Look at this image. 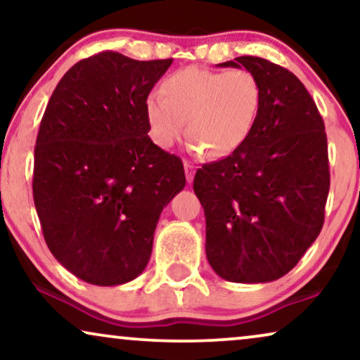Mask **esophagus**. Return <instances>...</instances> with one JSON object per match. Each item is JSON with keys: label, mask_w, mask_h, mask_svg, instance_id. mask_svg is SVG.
Returning a JSON list of instances; mask_svg holds the SVG:
<instances>
[{"label": "esophagus", "mask_w": 360, "mask_h": 360, "mask_svg": "<svg viewBox=\"0 0 360 360\" xmlns=\"http://www.w3.org/2000/svg\"><path fill=\"white\" fill-rule=\"evenodd\" d=\"M185 167V175H186V180H188V184L193 181V176H195V167L190 164V162H185L184 164Z\"/></svg>", "instance_id": "esophagus-1"}]
</instances>
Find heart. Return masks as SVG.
<instances>
[{
  "mask_svg": "<svg viewBox=\"0 0 360 360\" xmlns=\"http://www.w3.org/2000/svg\"><path fill=\"white\" fill-rule=\"evenodd\" d=\"M160 95L147 96L144 112L155 146L169 149L184 134L208 157H228L254 131L264 103L262 83L250 70L213 72L186 67L162 82Z\"/></svg>",
  "mask_w": 360,
  "mask_h": 360,
  "instance_id": "obj_1",
  "label": "heart"
}]
</instances>
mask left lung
I'll use <instances>...</instances> for the list:
<instances>
[{"label": "left lung", "instance_id": "left-lung-1", "mask_svg": "<svg viewBox=\"0 0 360 360\" xmlns=\"http://www.w3.org/2000/svg\"><path fill=\"white\" fill-rule=\"evenodd\" d=\"M219 65L257 75L264 103L244 146L196 170L206 257L229 282H272L321 233L329 193L326 131L313 98L287 68L252 56Z\"/></svg>", "mask_w": 360, "mask_h": 360}]
</instances>
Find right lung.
I'll return each mask as SVG.
<instances>
[{"label": "right lung", "mask_w": 360, "mask_h": 360, "mask_svg": "<svg viewBox=\"0 0 360 360\" xmlns=\"http://www.w3.org/2000/svg\"><path fill=\"white\" fill-rule=\"evenodd\" d=\"M172 58L105 51L77 62L47 103L34 149V205L58 262L91 285L134 280L165 205L184 190L180 157L147 136L144 105Z\"/></svg>", "instance_id": "obj_1"}]
</instances>
